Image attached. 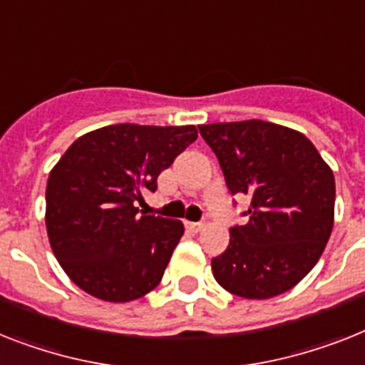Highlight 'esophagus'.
Wrapping results in <instances>:
<instances>
[{"label": "esophagus", "mask_w": 365, "mask_h": 365, "mask_svg": "<svg viewBox=\"0 0 365 365\" xmlns=\"http://www.w3.org/2000/svg\"><path fill=\"white\" fill-rule=\"evenodd\" d=\"M186 227H188L192 233H200V231L205 227V224H201V222H188V224H186Z\"/></svg>", "instance_id": "1"}]
</instances>
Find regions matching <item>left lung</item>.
Listing matches in <instances>:
<instances>
[{
  "label": "left lung",
  "mask_w": 365,
  "mask_h": 365,
  "mask_svg": "<svg viewBox=\"0 0 365 365\" xmlns=\"http://www.w3.org/2000/svg\"><path fill=\"white\" fill-rule=\"evenodd\" d=\"M231 194L248 195L244 225L212 257V274L242 298L278 297L317 264L334 225L336 180L312 141L276 123L200 125Z\"/></svg>",
  "instance_id": "obj_1"
}]
</instances>
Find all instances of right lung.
I'll return each mask as SVG.
<instances>
[{
	"mask_svg": "<svg viewBox=\"0 0 365 365\" xmlns=\"http://www.w3.org/2000/svg\"><path fill=\"white\" fill-rule=\"evenodd\" d=\"M197 138L194 125L102 126L78 138L50 171L46 231L68 278L91 297L130 302L160 284L185 233L180 220L135 207Z\"/></svg>",
	"mask_w": 365,
	"mask_h": 365,
	"instance_id": "obj_1",
	"label": "right lung"
}]
</instances>
